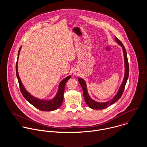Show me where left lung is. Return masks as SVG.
<instances>
[{"instance_id":"8db88e82","label":"left lung","mask_w":147,"mask_h":147,"mask_svg":"<svg viewBox=\"0 0 147 147\" xmlns=\"http://www.w3.org/2000/svg\"><path fill=\"white\" fill-rule=\"evenodd\" d=\"M115 41L117 42L122 47L123 49V53L124 54V60H125V76L122 82V83L121 84L117 93L116 95L114 97V98L110 101H108L107 102H98L93 100H92L87 90V88H86V84L84 80L82 78H79L78 81L79 82L80 84L81 85L83 90V96H84V100L86 102V104L88 105L89 107L93 109H96V110H99V109H104L108 106L113 104L114 102L117 101L122 96L125 88V85H126L128 78V75H129V65H128V59H127V52H126V49L125 46H123V43L121 42V41L116 37H115Z\"/></svg>"}]
</instances>
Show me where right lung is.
Wrapping results in <instances>:
<instances>
[{"instance_id":"add662e5","label":"right lung","mask_w":147,"mask_h":147,"mask_svg":"<svg viewBox=\"0 0 147 147\" xmlns=\"http://www.w3.org/2000/svg\"><path fill=\"white\" fill-rule=\"evenodd\" d=\"M21 46L19 49L18 55V60L16 65V76L18 79L20 89L21 91V93L24 97L32 105L34 106L35 107L37 108L38 109L41 111H50L57 110L58 109L63 102V94L64 92V88L67 82L71 78V76H68L65 79H64L60 83L58 87V92L55 96V97L51 100H41L37 98L34 97V96H32L24 88L23 85L21 83V80L19 76L18 73V59L20 54V51L21 50Z\"/></svg>"}]
</instances>
